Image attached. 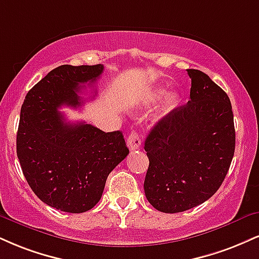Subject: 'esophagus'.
I'll return each instance as SVG.
<instances>
[{"instance_id": "esophagus-1", "label": "esophagus", "mask_w": 259, "mask_h": 259, "mask_svg": "<svg viewBox=\"0 0 259 259\" xmlns=\"http://www.w3.org/2000/svg\"><path fill=\"white\" fill-rule=\"evenodd\" d=\"M127 147H129L130 151H136V149L140 148L141 146V138H140L138 132H134L127 136Z\"/></svg>"}]
</instances>
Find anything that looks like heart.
<instances>
[{
	"label": "heart",
	"mask_w": 259,
	"mask_h": 259,
	"mask_svg": "<svg viewBox=\"0 0 259 259\" xmlns=\"http://www.w3.org/2000/svg\"><path fill=\"white\" fill-rule=\"evenodd\" d=\"M165 94H166V90L163 88L151 89L147 93V95H146L145 102L148 105L154 104L155 101H158V100H159L161 96H164ZM177 102H179V99H177L176 95L166 96L163 104V113H167V112H170L177 105Z\"/></svg>",
	"instance_id": "heart-1"
}]
</instances>
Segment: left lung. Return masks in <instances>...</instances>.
I'll list each match as a JSON object with an SVG mask.
<instances>
[{
    "label": "left lung",
    "instance_id": "left-lung-1",
    "mask_svg": "<svg viewBox=\"0 0 259 259\" xmlns=\"http://www.w3.org/2000/svg\"><path fill=\"white\" fill-rule=\"evenodd\" d=\"M191 100L158 121L145 141L149 165L145 194L158 211L198 206L219 191L235 151L228 95L206 73L187 70Z\"/></svg>",
    "mask_w": 259,
    "mask_h": 259
}]
</instances>
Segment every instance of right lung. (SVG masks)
<instances>
[{
    "label": "right lung",
    "mask_w": 259,
    "mask_h": 259,
    "mask_svg": "<svg viewBox=\"0 0 259 259\" xmlns=\"http://www.w3.org/2000/svg\"><path fill=\"white\" fill-rule=\"evenodd\" d=\"M104 65H61L25 96L17 155L33 193L49 206L80 213L98 204L110 172L129 154L123 133H105L83 121L68 123L58 111L78 107L83 84H93Z\"/></svg>",
    "instance_id": "1"
}]
</instances>
